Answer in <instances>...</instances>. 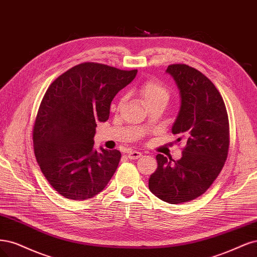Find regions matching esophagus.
<instances>
[{
    "mask_svg": "<svg viewBox=\"0 0 257 257\" xmlns=\"http://www.w3.org/2000/svg\"><path fill=\"white\" fill-rule=\"evenodd\" d=\"M141 156H142V154H141L140 152H136V151H132V152L128 153V158L129 159H138V158H140Z\"/></svg>",
    "mask_w": 257,
    "mask_h": 257,
    "instance_id": "34e87169",
    "label": "esophagus"
}]
</instances>
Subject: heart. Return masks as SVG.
I'll return each instance as SVG.
<instances>
[{
	"mask_svg": "<svg viewBox=\"0 0 257 257\" xmlns=\"http://www.w3.org/2000/svg\"><path fill=\"white\" fill-rule=\"evenodd\" d=\"M138 93L146 106L156 102H165L169 100L170 92L161 82L148 79L140 85Z\"/></svg>",
	"mask_w": 257,
	"mask_h": 257,
	"instance_id": "heart-1",
	"label": "heart"
}]
</instances>
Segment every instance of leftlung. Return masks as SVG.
<instances>
[{"label": "left lung", "mask_w": 257, "mask_h": 257, "mask_svg": "<svg viewBox=\"0 0 257 257\" xmlns=\"http://www.w3.org/2000/svg\"><path fill=\"white\" fill-rule=\"evenodd\" d=\"M167 73L175 80L180 109L172 127L183 156L177 161L161 154L148 187L160 200L181 204L201 196L218 177L229 146L226 107L217 87L206 76L185 64L170 65Z\"/></svg>", "instance_id": "1"}]
</instances>
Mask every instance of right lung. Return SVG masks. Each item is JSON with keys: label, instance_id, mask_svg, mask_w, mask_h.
Segmentation results:
<instances>
[{"label": "right lung", "instance_id": "obj_1", "mask_svg": "<svg viewBox=\"0 0 257 257\" xmlns=\"http://www.w3.org/2000/svg\"><path fill=\"white\" fill-rule=\"evenodd\" d=\"M138 70L82 63L54 80L41 100L33 129L40 170L55 191L82 201L101 192L116 171L120 152L94 150L97 122L106 121L116 94Z\"/></svg>", "mask_w": 257, "mask_h": 257}]
</instances>
